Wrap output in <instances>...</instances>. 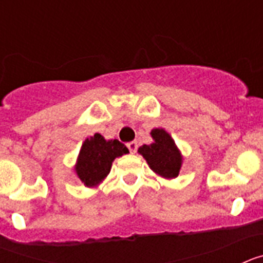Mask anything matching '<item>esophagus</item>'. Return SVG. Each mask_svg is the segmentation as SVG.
<instances>
[{"label":"esophagus","mask_w":263,"mask_h":263,"mask_svg":"<svg viewBox=\"0 0 263 263\" xmlns=\"http://www.w3.org/2000/svg\"><path fill=\"white\" fill-rule=\"evenodd\" d=\"M127 148L130 150V153H136L137 152V148H138V145H137L136 141H132V142L127 143Z\"/></svg>","instance_id":"esophagus-1"}]
</instances>
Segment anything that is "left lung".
Returning a JSON list of instances; mask_svg holds the SVG:
<instances>
[{"mask_svg": "<svg viewBox=\"0 0 263 263\" xmlns=\"http://www.w3.org/2000/svg\"><path fill=\"white\" fill-rule=\"evenodd\" d=\"M154 143L143 145L138 148L139 154L147 160L150 168L163 178H176L182 166V157L179 154L175 142L163 129H153Z\"/></svg>", "mask_w": 263, "mask_h": 263, "instance_id": "8db88e82", "label": "left lung"}]
</instances>
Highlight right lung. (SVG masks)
<instances>
[{"mask_svg": "<svg viewBox=\"0 0 263 263\" xmlns=\"http://www.w3.org/2000/svg\"><path fill=\"white\" fill-rule=\"evenodd\" d=\"M127 153L129 150L126 146L118 139L105 141L101 134L96 133L93 137L85 139L81 146L76 164L78 176L84 185L93 187L108 175L115 158Z\"/></svg>", "mask_w": 263, "mask_h": 263, "instance_id": "obj_1", "label": "right lung"}]
</instances>
